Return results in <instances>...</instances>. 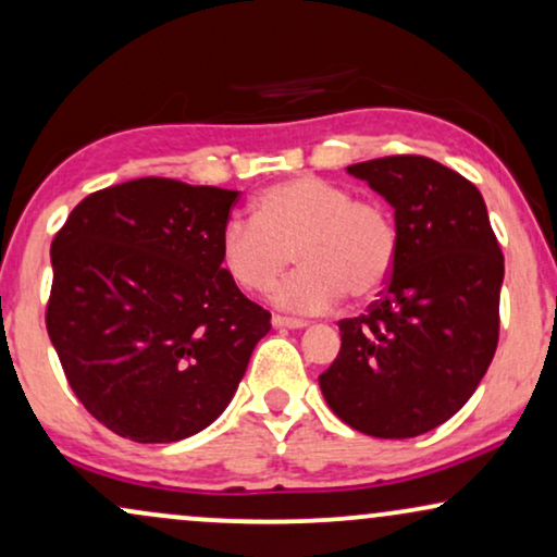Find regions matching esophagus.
Here are the masks:
<instances>
[{"instance_id":"34e87169","label":"esophagus","mask_w":557,"mask_h":557,"mask_svg":"<svg viewBox=\"0 0 557 557\" xmlns=\"http://www.w3.org/2000/svg\"><path fill=\"white\" fill-rule=\"evenodd\" d=\"M272 326L274 329H302V326H308V321L290 319V315H272Z\"/></svg>"}]
</instances>
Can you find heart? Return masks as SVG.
I'll return each instance as SVG.
<instances>
[{
  "instance_id": "obj_1",
  "label": "heart",
  "mask_w": 557,
  "mask_h": 557,
  "mask_svg": "<svg viewBox=\"0 0 557 557\" xmlns=\"http://www.w3.org/2000/svg\"><path fill=\"white\" fill-rule=\"evenodd\" d=\"M293 251L300 272L277 293L285 308L329 311L344 293L368 300L396 267V218L380 200L300 174L267 187L251 221H231L221 234L223 270L249 293L272 290L293 264Z\"/></svg>"
}]
</instances>
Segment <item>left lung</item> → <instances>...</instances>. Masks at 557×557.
<instances>
[{
	"label": "left lung",
	"mask_w": 557,
	"mask_h": 557,
	"mask_svg": "<svg viewBox=\"0 0 557 557\" xmlns=\"http://www.w3.org/2000/svg\"><path fill=\"white\" fill-rule=\"evenodd\" d=\"M347 172L396 210L398 259L383 298L339 321L319 385L344 424L406 440L455 417L494 360L504 255L481 193L455 169L383 157Z\"/></svg>",
	"instance_id": "obj_1"
}]
</instances>
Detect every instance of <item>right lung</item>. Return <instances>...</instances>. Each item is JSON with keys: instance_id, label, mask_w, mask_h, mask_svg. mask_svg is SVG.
Returning <instances> with one entry per match:
<instances>
[{"instance_id": "obj_1", "label": "right lung", "mask_w": 557, "mask_h": 557, "mask_svg": "<svg viewBox=\"0 0 557 557\" xmlns=\"http://www.w3.org/2000/svg\"><path fill=\"white\" fill-rule=\"evenodd\" d=\"M236 189L144 177L84 197L51 244L46 329L82 406L144 445L221 417L270 313L221 262Z\"/></svg>"}]
</instances>
